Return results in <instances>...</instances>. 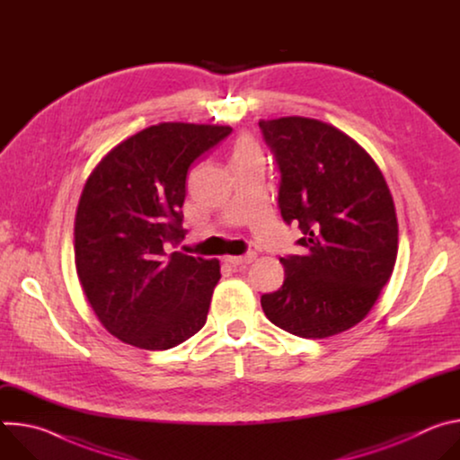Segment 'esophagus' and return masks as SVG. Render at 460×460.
<instances>
[{"mask_svg": "<svg viewBox=\"0 0 460 460\" xmlns=\"http://www.w3.org/2000/svg\"><path fill=\"white\" fill-rule=\"evenodd\" d=\"M256 258V254L254 252H247V254H243V256H227L226 258V261L227 264H231V266H243V264H251V261Z\"/></svg>", "mask_w": 460, "mask_h": 460, "instance_id": "esophagus-1", "label": "esophagus"}]
</instances>
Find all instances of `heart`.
I'll use <instances>...</instances> for the list:
<instances>
[{
    "mask_svg": "<svg viewBox=\"0 0 460 460\" xmlns=\"http://www.w3.org/2000/svg\"><path fill=\"white\" fill-rule=\"evenodd\" d=\"M254 153H260L256 144L251 140V138H240L234 146V151H233V158H242V156H249V155H254Z\"/></svg>",
    "mask_w": 460,
    "mask_h": 460,
    "instance_id": "1",
    "label": "heart"
}]
</instances>
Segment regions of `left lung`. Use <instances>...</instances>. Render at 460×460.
Segmentation results:
<instances>
[{
    "label": "left lung",
    "mask_w": 460,
    "mask_h": 460,
    "mask_svg": "<svg viewBox=\"0 0 460 460\" xmlns=\"http://www.w3.org/2000/svg\"><path fill=\"white\" fill-rule=\"evenodd\" d=\"M280 171L279 208L305 254L280 258L286 279L261 295L280 330L325 339L357 325L395 268L399 224L373 158L337 127L302 116L260 119Z\"/></svg>",
    "instance_id": "left-lung-1"
}]
</instances>
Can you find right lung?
<instances>
[{
    "label": "right lung",
    "mask_w": 460,
    "mask_h": 460,
    "mask_svg": "<svg viewBox=\"0 0 460 460\" xmlns=\"http://www.w3.org/2000/svg\"><path fill=\"white\" fill-rule=\"evenodd\" d=\"M229 125L158 123L118 144L94 167L75 222L84 293L105 330L140 349H169L206 320L218 260L189 256L183 236L185 178Z\"/></svg>",
    "instance_id": "1"
}]
</instances>
